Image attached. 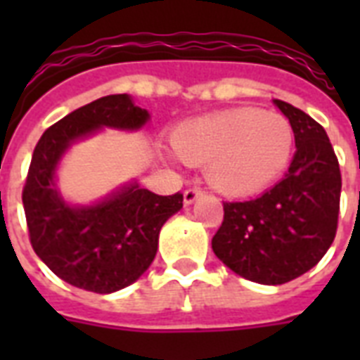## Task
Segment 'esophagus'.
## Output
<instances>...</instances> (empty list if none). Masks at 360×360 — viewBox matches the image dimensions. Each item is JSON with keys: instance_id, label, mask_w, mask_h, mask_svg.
Returning <instances> with one entry per match:
<instances>
[{"instance_id": "34e87169", "label": "esophagus", "mask_w": 360, "mask_h": 360, "mask_svg": "<svg viewBox=\"0 0 360 360\" xmlns=\"http://www.w3.org/2000/svg\"><path fill=\"white\" fill-rule=\"evenodd\" d=\"M202 194V191L198 188V186H192V188H186L185 194H183V200H185L186 205H191V203L196 202V198Z\"/></svg>"}]
</instances>
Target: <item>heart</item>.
Segmentation results:
<instances>
[{
  "label": "heart",
  "mask_w": 360,
  "mask_h": 360,
  "mask_svg": "<svg viewBox=\"0 0 360 360\" xmlns=\"http://www.w3.org/2000/svg\"><path fill=\"white\" fill-rule=\"evenodd\" d=\"M293 129L284 115L237 108L181 123L172 132L174 153L191 166H207L211 186L226 196H252L278 179L293 151Z\"/></svg>",
  "instance_id": "heart-1"
}]
</instances>
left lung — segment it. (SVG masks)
<instances>
[{
	"label": "left lung",
	"mask_w": 360,
	"mask_h": 360,
	"mask_svg": "<svg viewBox=\"0 0 360 360\" xmlns=\"http://www.w3.org/2000/svg\"><path fill=\"white\" fill-rule=\"evenodd\" d=\"M290 120L297 151L288 174L248 202H226L213 252L226 267L257 284L301 276L325 256L336 236L342 175L329 136L302 110L274 98Z\"/></svg>",
	"instance_id": "8db88e82"
}]
</instances>
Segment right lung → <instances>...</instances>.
<instances>
[{"label":"right lung","mask_w":360,"mask_h":360,"mask_svg":"<svg viewBox=\"0 0 360 360\" xmlns=\"http://www.w3.org/2000/svg\"><path fill=\"white\" fill-rule=\"evenodd\" d=\"M147 121L149 112L127 93L108 95L65 115L35 146L22 192L31 246L70 285L104 295L136 282L155 259L164 222L183 207L181 192L158 196L136 181L93 205H70L56 186L59 160L75 141Z\"/></svg>","instance_id":"obj_1"}]
</instances>
